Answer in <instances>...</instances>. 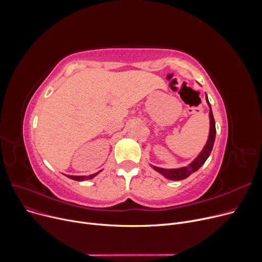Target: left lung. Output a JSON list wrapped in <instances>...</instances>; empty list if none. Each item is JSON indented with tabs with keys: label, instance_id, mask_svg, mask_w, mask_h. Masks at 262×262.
Segmentation results:
<instances>
[{
	"label": "left lung",
	"instance_id": "8db88e82",
	"mask_svg": "<svg viewBox=\"0 0 262 262\" xmlns=\"http://www.w3.org/2000/svg\"><path fill=\"white\" fill-rule=\"evenodd\" d=\"M206 100H207V103L209 105L210 129H209V136H208V140H207V143H206L205 147L203 148L201 153H200V155L194 159V161L191 164H189L187 167H182V168H178V169H164V168L152 166L155 170L160 172L165 178H167L169 180H173V181H180V180L186 179L191 173L195 172L198 169L201 167L206 162V160L208 159L210 152L212 150V147H213L214 138H216V124H214V118H213V115H212L210 103L207 99V95H206Z\"/></svg>",
	"mask_w": 262,
	"mask_h": 262
}]
</instances>
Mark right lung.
I'll return each mask as SVG.
<instances>
[{"label": "right lung", "instance_id": "add662e5", "mask_svg": "<svg viewBox=\"0 0 262 262\" xmlns=\"http://www.w3.org/2000/svg\"><path fill=\"white\" fill-rule=\"evenodd\" d=\"M99 173V171L98 172H96V173H94V174H90V176H86V177H84V176H67L68 178H70V179H72V180H75V181H84V180H90V179H93L95 176H97Z\"/></svg>", "mask_w": 262, "mask_h": 262}]
</instances>
